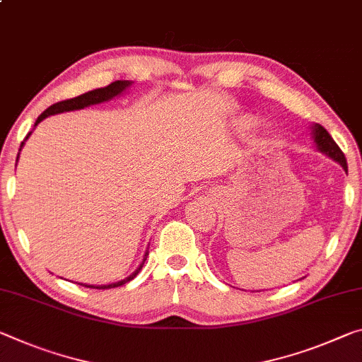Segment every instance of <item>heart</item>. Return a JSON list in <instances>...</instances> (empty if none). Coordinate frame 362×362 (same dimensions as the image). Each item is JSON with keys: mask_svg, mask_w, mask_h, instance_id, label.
<instances>
[{"mask_svg": "<svg viewBox=\"0 0 362 362\" xmlns=\"http://www.w3.org/2000/svg\"><path fill=\"white\" fill-rule=\"evenodd\" d=\"M256 124V117L250 116V114H245V116H240L237 120H235V130L240 132V134H245L248 132L253 125Z\"/></svg>", "mask_w": 362, "mask_h": 362, "instance_id": "heart-1", "label": "heart"}]
</instances>
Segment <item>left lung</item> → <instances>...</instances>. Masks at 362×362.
Segmentation results:
<instances>
[{"mask_svg":"<svg viewBox=\"0 0 362 362\" xmlns=\"http://www.w3.org/2000/svg\"><path fill=\"white\" fill-rule=\"evenodd\" d=\"M311 129H313V139L315 141V148H317L320 153H324L325 156H329L334 160H337V163L340 164L343 169H345V172H348L345 154H343L340 146H338L334 141V139H332L329 132H327L322 125H319V124H314Z\"/></svg>","mask_w":362,"mask_h":362,"instance_id":"obj_1","label":"left lung"}]
</instances>
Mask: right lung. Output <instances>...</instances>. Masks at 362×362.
I'll use <instances>...</instances> for the list:
<instances>
[{
	"label": "right lung",
	"mask_w": 362,
	"mask_h": 362,
	"mask_svg": "<svg viewBox=\"0 0 362 362\" xmlns=\"http://www.w3.org/2000/svg\"><path fill=\"white\" fill-rule=\"evenodd\" d=\"M130 85H132L130 80H116V82H112L111 85H107V87H105V88L91 90V91H87V93L76 96V98L56 103V105L49 106L47 111H43L42 114H40L38 119H37V122H35V127H37L40 122H42L45 117H48V116H54V114H61V112H67V111H77V109H83V107L91 106V105H100V103H105V101L112 100L114 96H119L120 93H124V91L127 90ZM30 134H32V132H30ZM30 134L25 136V140L28 139V136H30ZM24 141H22L21 148L24 146ZM17 158H19V156H17ZM146 257H148V250H146V253H145V257H143L141 264H140L139 267H136V271L132 274V275H129V277H125L124 280H119V282H116V284H109V285H83V284H80V285L88 286V288H98V290L116 288V286L127 284V282H130L132 279H135L136 275H139V272L141 271V267H143V264H145V261H146Z\"/></svg>",
	"instance_id": "obj_1"
}]
</instances>
